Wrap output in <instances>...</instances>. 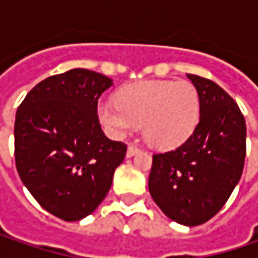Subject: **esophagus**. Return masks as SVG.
<instances>
[{
	"label": "esophagus",
	"mask_w": 258,
	"mask_h": 258,
	"mask_svg": "<svg viewBox=\"0 0 258 258\" xmlns=\"http://www.w3.org/2000/svg\"><path fill=\"white\" fill-rule=\"evenodd\" d=\"M138 152H139V148H136L134 145H129V146H127V151H126V156H127V158H132V156L138 154Z\"/></svg>",
	"instance_id": "obj_1"
}]
</instances>
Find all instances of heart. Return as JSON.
<instances>
[{
  "label": "heart",
  "instance_id": "heart-1",
  "mask_svg": "<svg viewBox=\"0 0 258 258\" xmlns=\"http://www.w3.org/2000/svg\"><path fill=\"white\" fill-rule=\"evenodd\" d=\"M97 116L113 136L123 138L142 124L149 144L171 149L192 135L200 117V97L185 80L139 82L120 89L116 104H99Z\"/></svg>",
  "mask_w": 258,
  "mask_h": 258
}]
</instances>
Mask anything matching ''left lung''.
I'll return each mask as SVG.
<instances>
[{"instance_id":"8db88e82","label":"left lung","mask_w":258,"mask_h":258,"mask_svg":"<svg viewBox=\"0 0 258 258\" xmlns=\"http://www.w3.org/2000/svg\"><path fill=\"white\" fill-rule=\"evenodd\" d=\"M200 97V122L175 151L154 155L149 192L162 213L188 227L207 223L230 198L245 159V120L214 82L186 75Z\"/></svg>"}]
</instances>
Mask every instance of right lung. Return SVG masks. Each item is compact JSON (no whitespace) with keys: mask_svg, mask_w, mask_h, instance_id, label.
Wrapping results in <instances>:
<instances>
[{"mask_svg":"<svg viewBox=\"0 0 258 258\" xmlns=\"http://www.w3.org/2000/svg\"><path fill=\"white\" fill-rule=\"evenodd\" d=\"M113 80L73 69L40 82L15 114V165L45 211L64 221L92 214L107 195L126 145L110 141L97 100Z\"/></svg>","mask_w":258,"mask_h":258,"instance_id":"1","label":"right lung"}]
</instances>
